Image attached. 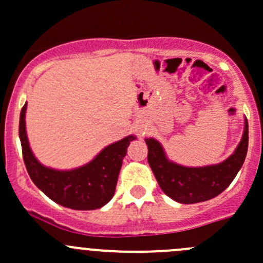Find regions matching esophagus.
<instances>
[{
	"instance_id": "esophagus-1",
	"label": "esophagus",
	"mask_w": 263,
	"mask_h": 263,
	"mask_svg": "<svg viewBox=\"0 0 263 263\" xmlns=\"http://www.w3.org/2000/svg\"><path fill=\"white\" fill-rule=\"evenodd\" d=\"M136 134H137V135H140V134H141V129H139V128H137V129H136Z\"/></svg>"
}]
</instances>
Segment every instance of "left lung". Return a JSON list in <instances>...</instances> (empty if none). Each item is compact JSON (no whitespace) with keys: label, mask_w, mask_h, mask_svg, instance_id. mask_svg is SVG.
Listing matches in <instances>:
<instances>
[{"label":"left lung","mask_w":263,"mask_h":263,"mask_svg":"<svg viewBox=\"0 0 263 263\" xmlns=\"http://www.w3.org/2000/svg\"><path fill=\"white\" fill-rule=\"evenodd\" d=\"M148 145V162L159 187L174 201L196 203L217 197L232 183L241 168L248 152V120L244 119V131L240 143L231 156L217 165L188 167L168 159L158 140L145 139Z\"/></svg>","instance_id":"obj_1"}]
</instances>
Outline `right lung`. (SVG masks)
<instances>
[{
	"mask_svg": "<svg viewBox=\"0 0 263 263\" xmlns=\"http://www.w3.org/2000/svg\"><path fill=\"white\" fill-rule=\"evenodd\" d=\"M27 102L21 111L19 137L23 159L29 178L50 200L73 210H95L112 198L118 176L127 148L134 135L105 146L92 161L71 170H57L44 166L29 146L26 131Z\"/></svg>",
	"mask_w": 263,
	"mask_h": 263,
	"instance_id": "obj_1",
	"label": "right lung"
}]
</instances>
